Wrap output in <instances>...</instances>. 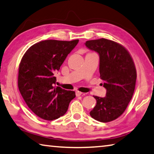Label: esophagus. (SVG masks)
Segmentation results:
<instances>
[{"label":"esophagus","instance_id":"obj_1","mask_svg":"<svg viewBox=\"0 0 154 154\" xmlns=\"http://www.w3.org/2000/svg\"><path fill=\"white\" fill-rule=\"evenodd\" d=\"M75 94H76L77 96H79L82 94V92H79V91H76V92H75Z\"/></svg>","mask_w":154,"mask_h":154}]
</instances>
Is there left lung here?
<instances>
[{"mask_svg": "<svg viewBox=\"0 0 154 154\" xmlns=\"http://www.w3.org/2000/svg\"><path fill=\"white\" fill-rule=\"evenodd\" d=\"M100 56L99 72L106 88L104 98L94 96L96 105L90 115L96 120L109 122L123 114L133 96L137 70L129 51L113 41L100 38L85 42Z\"/></svg>", "mask_w": 154, "mask_h": 154, "instance_id": "obj_1", "label": "left lung"}]
</instances>
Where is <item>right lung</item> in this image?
<instances>
[{
    "label": "right lung",
    "instance_id": "right-lung-1",
    "mask_svg": "<svg viewBox=\"0 0 154 154\" xmlns=\"http://www.w3.org/2000/svg\"><path fill=\"white\" fill-rule=\"evenodd\" d=\"M79 40H45L34 44L26 51L19 65L18 88L28 107L48 121L66 113L75 97L74 91L55 86L58 71Z\"/></svg>",
    "mask_w": 154,
    "mask_h": 154
}]
</instances>
